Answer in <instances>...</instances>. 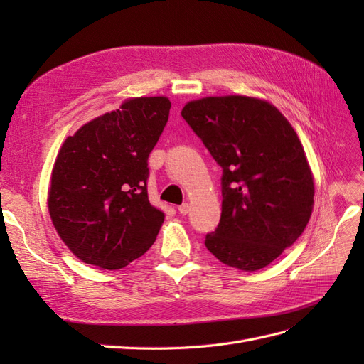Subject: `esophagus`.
Returning a JSON list of instances; mask_svg holds the SVG:
<instances>
[{"instance_id":"1","label":"esophagus","mask_w":364,"mask_h":364,"mask_svg":"<svg viewBox=\"0 0 364 364\" xmlns=\"http://www.w3.org/2000/svg\"><path fill=\"white\" fill-rule=\"evenodd\" d=\"M178 211L182 214V215H186L190 213V205L188 203H182L181 206H178Z\"/></svg>"}]
</instances>
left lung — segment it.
I'll use <instances>...</instances> for the list:
<instances>
[{
	"mask_svg": "<svg viewBox=\"0 0 364 364\" xmlns=\"http://www.w3.org/2000/svg\"><path fill=\"white\" fill-rule=\"evenodd\" d=\"M182 117L223 168L222 217L206 249L226 266L264 269L313 213L314 178L299 136L257 97H203L186 103Z\"/></svg>",
	"mask_w": 364,
	"mask_h": 364,
	"instance_id": "obj_1",
	"label": "left lung"
}]
</instances>
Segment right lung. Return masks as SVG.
Wrapping results in <instances>:
<instances>
[{
  "mask_svg": "<svg viewBox=\"0 0 364 364\" xmlns=\"http://www.w3.org/2000/svg\"><path fill=\"white\" fill-rule=\"evenodd\" d=\"M168 97H132L87 121L58 153L48 213L80 261L126 267L155 243L164 213L147 194V159L167 124Z\"/></svg>",
  "mask_w": 364,
  "mask_h": 364,
  "instance_id": "add662e5",
  "label": "right lung"
}]
</instances>
